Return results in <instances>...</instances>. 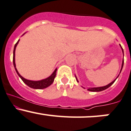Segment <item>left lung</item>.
Returning <instances> with one entry per match:
<instances>
[{
	"label": "left lung",
	"mask_w": 131,
	"mask_h": 131,
	"mask_svg": "<svg viewBox=\"0 0 131 131\" xmlns=\"http://www.w3.org/2000/svg\"><path fill=\"white\" fill-rule=\"evenodd\" d=\"M120 45V46H121V49H122V53H123V54H124V51H123V49H122V46H121V45ZM123 66H124V59H123V60H122V66H121V69L120 73H121V71H122V68H123ZM119 75H118L117 77V78H115V79L114 80V81H112V82H111V83H110L109 84H108V85H105V86H100V87H92V88H88V89H87V90L90 91V92H101V91H103V90H105V89H108V87H110V86H111V85H112V84L114 83V82H115V81L116 80V79H117V78H118V77H119ZM75 78H76V80H77V82H78V79H77V78L76 75H75ZM82 87H83V86H82ZM83 89H85V88H84V87H83Z\"/></svg>",
	"instance_id": "1"
}]
</instances>
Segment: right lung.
Returning <instances> with one entry per match:
<instances>
[{"mask_svg": "<svg viewBox=\"0 0 131 131\" xmlns=\"http://www.w3.org/2000/svg\"><path fill=\"white\" fill-rule=\"evenodd\" d=\"M24 34H25V33H24ZM24 34H23V35H24ZM19 41V39L18 40V41L16 42V45H15L14 48V51H13L14 67L15 70H16L18 76L21 78V80L23 81V82H24V83L26 84V85H27V86H29V87L32 88V89H45V88L48 87L49 86H50V85L53 83V82H54V78L56 75V71H57V68H56V69L54 70V71L53 72V73H52L50 76L48 77V78H45V79H43V80H38V81H33V80H27L26 79V78H24V77H22L21 75L19 74L18 71H17V68H16V63H15V51H16V46H17V45H18Z\"/></svg>", "mask_w": 131, "mask_h": 131, "instance_id": "1", "label": "right lung"}]
</instances>
